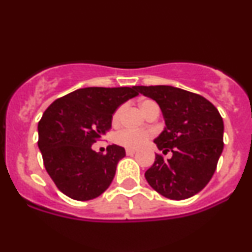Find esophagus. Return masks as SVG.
Instances as JSON below:
<instances>
[{"label": "esophagus", "instance_id": "esophagus-1", "mask_svg": "<svg viewBox=\"0 0 252 252\" xmlns=\"http://www.w3.org/2000/svg\"><path fill=\"white\" fill-rule=\"evenodd\" d=\"M126 155H134L135 153H136V150L135 149H126Z\"/></svg>", "mask_w": 252, "mask_h": 252}]
</instances>
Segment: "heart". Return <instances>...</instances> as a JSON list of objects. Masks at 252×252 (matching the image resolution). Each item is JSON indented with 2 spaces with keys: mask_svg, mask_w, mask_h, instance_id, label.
Returning a JSON list of instances; mask_svg holds the SVG:
<instances>
[{
  "mask_svg": "<svg viewBox=\"0 0 252 252\" xmlns=\"http://www.w3.org/2000/svg\"><path fill=\"white\" fill-rule=\"evenodd\" d=\"M140 108L142 110V112L144 115L149 111L150 109L153 108H158L155 102L150 99H144L140 103ZM123 112V106H120L116 111L114 112L112 115V124L116 126V124L120 123L121 116H122ZM150 138V134L147 131H140V130H130V129H126L120 131L118 134L115 136V141H116L117 144L120 146L126 147V148L129 149H137L140 147H142L144 143L147 142Z\"/></svg>",
  "mask_w": 252,
  "mask_h": 252,
  "instance_id": "heart-1",
  "label": "heart"
}]
</instances>
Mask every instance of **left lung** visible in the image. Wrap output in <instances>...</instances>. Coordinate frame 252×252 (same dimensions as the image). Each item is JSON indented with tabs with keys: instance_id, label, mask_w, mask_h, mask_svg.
Listing matches in <instances>:
<instances>
[{
	"instance_id": "obj_1",
	"label": "left lung",
	"mask_w": 252,
	"mask_h": 252,
	"mask_svg": "<svg viewBox=\"0 0 252 252\" xmlns=\"http://www.w3.org/2000/svg\"><path fill=\"white\" fill-rule=\"evenodd\" d=\"M136 90L160 106L166 126L154 142L163 153H173L168 160L156 154L144 174L147 181L168 199L190 198L209 184L224 148L220 114L206 98L174 86H136Z\"/></svg>"
}]
</instances>
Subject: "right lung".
I'll use <instances>...</instances> for the list:
<instances>
[{
  "label": "right lung",
  "instance_id": "obj_1",
  "mask_svg": "<svg viewBox=\"0 0 252 252\" xmlns=\"http://www.w3.org/2000/svg\"><path fill=\"white\" fill-rule=\"evenodd\" d=\"M137 94L136 86L85 88L58 98L46 109L37 124V146L60 192L79 201L105 192L126 150L111 144L103 155L91 146L111 129L118 106Z\"/></svg>",
  "mask_w": 252,
  "mask_h": 252
}]
</instances>
